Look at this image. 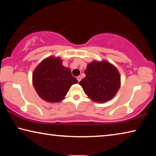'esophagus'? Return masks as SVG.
I'll return each mask as SVG.
<instances>
[{
    "instance_id": "esophagus-1",
    "label": "esophagus",
    "mask_w": 156,
    "mask_h": 156,
    "mask_svg": "<svg viewBox=\"0 0 156 156\" xmlns=\"http://www.w3.org/2000/svg\"><path fill=\"white\" fill-rule=\"evenodd\" d=\"M77 80H78V82H80L81 80V76H77Z\"/></svg>"
}]
</instances>
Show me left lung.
<instances>
[{"instance_id": "1", "label": "left lung", "mask_w": 156, "mask_h": 156, "mask_svg": "<svg viewBox=\"0 0 156 156\" xmlns=\"http://www.w3.org/2000/svg\"><path fill=\"white\" fill-rule=\"evenodd\" d=\"M86 77L79 84L94 102H105L115 96L120 86V76L114 66L107 61L92 62L84 71Z\"/></svg>"}]
</instances>
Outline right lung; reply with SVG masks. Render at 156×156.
I'll use <instances>...</instances> for the list:
<instances>
[{"mask_svg": "<svg viewBox=\"0 0 156 156\" xmlns=\"http://www.w3.org/2000/svg\"><path fill=\"white\" fill-rule=\"evenodd\" d=\"M59 58L49 57L42 61L33 73V84L42 99L50 102H59L77 79L69 68L62 65Z\"/></svg>", "mask_w": 156, "mask_h": 156, "instance_id": "1", "label": "right lung"}]
</instances>
